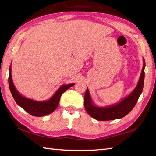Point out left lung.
Segmentation results:
<instances>
[{"label":"left lung","instance_id":"left-lung-1","mask_svg":"<svg viewBox=\"0 0 156 156\" xmlns=\"http://www.w3.org/2000/svg\"><path fill=\"white\" fill-rule=\"evenodd\" d=\"M145 61L143 58V67L138 84L133 91L117 104L105 107H100L93 104L89 90L87 89L84 95V108L90 116L98 121H110L123 118L133 109L143 91L145 80Z\"/></svg>","mask_w":156,"mask_h":156}]
</instances>
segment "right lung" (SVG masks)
Masks as SVG:
<instances>
[{"label":"right lung","mask_w":156,"mask_h":156,"mask_svg":"<svg viewBox=\"0 0 156 156\" xmlns=\"http://www.w3.org/2000/svg\"><path fill=\"white\" fill-rule=\"evenodd\" d=\"M74 84V83L63 84L48 100L35 101L25 98L18 92V90H17L11 77V66H10L9 67V87L13 98L18 106L22 107L30 115L35 117H43L55 111L58 105L61 95Z\"/></svg>","instance_id":"1"}]
</instances>
